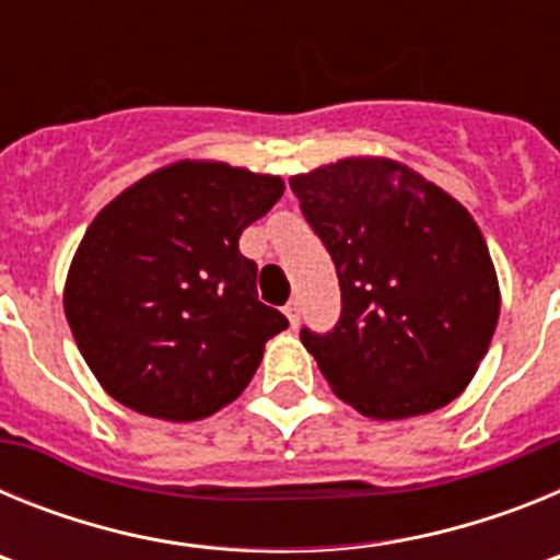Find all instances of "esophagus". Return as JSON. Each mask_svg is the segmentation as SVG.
<instances>
[{"instance_id": "esophagus-1", "label": "esophagus", "mask_w": 560, "mask_h": 560, "mask_svg": "<svg viewBox=\"0 0 560 560\" xmlns=\"http://www.w3.org/2000/svg\"><path fill=\"white\" fill-rule=\"evenodd\" d=\"M283 314L289 316L291 325H296V323H300V303H296V300H289V303H285V308H283Z\"/></svg>"}]
</instances>
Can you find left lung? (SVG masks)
Instances as JSON below:
<instances>
[{
	"label": "left lung",
	"mask_w": 560,
	"mask_h": 560,
	"mask_svg": "<svg viewBox=\"0 0 560 560\" xmlns=\"http://www.w3.org/2000/svg\"><path fill=\"white\" fill-rule=\"evenodd\" d=\"M289 185L339 277L336 328L300 330L330 389L375 420L452 404L491 348L502 305L471 212L384 156H350Z\"/></svg>",
	"instance_id": "8db88e82"
}]
</instances>
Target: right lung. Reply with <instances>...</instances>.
Instances as JSON below:
<instances>
[{
  "label": "right lung",
  "instance_id": "right-lung-1",
  "mask_svg": "<svg viewBox=\"0 0 560 560\" xmlns=\"http://www.w3.org/2000/svg\"><path fill=\"white\" fill-rule=\"evenodd\" d=\"M280 196V176L182 160L97 212L69 266L63 314L114 400L187 423L244 393L289 319L257 300V266L237 237Z\"/></svg>",
  "mask_w": 560,
  "mask_h": 560
}]
</instances>
